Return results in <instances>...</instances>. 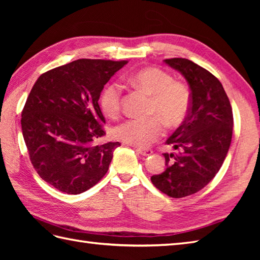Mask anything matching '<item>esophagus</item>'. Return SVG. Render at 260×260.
Instances as JSON below:
<instances>
[{
    "mask_svg": "<svg viewBox=\"0 0 260 260\" xmlns=\"http://www.w3.org/2000/svg\"><path fill=\"white\" fill-rule=\"evenodd\" d=\"M135 150V152L136 153H139V154H141V155H143V156H148V155H151V154L153 153L151 150H143V148H134Z\"/></svg>",
    "mask_w": 260,
    "mask_h": 260,
    "instance_id": "34e87169",
    "label": "esophagus"
}]
</instances>
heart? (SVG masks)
<instances>
[{
	"instance_id": "b5f03b06",
	"label": "heart",
	"mask_w": 260,
	"mask_h": 260,
	"mask_svg": "<svg viewBox=\"0 0 260 260\" xmlns=\"http://www.w3.org/2000/svg\"><path fill=\"white\" fill-rule=\"evenodd\" d=\"M125 80L151 97L147 119H128L116 126L113 134L116 140L127 144L146 147L164 134V124L176 128L186 119L191 108V92L185 84L173 80L167 71L147 67L128 75ZM99 105L103 113L110 118L118 116L121 108V87L115 82L105 86Z\"/></svg>"
}]
</instances>
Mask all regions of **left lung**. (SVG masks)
Returning a JSON list of instances; mask_svg holds the SVG:
<instances>
[{
	"mask_svg": "<svg viewBox=\"0 0 260 260\" xmlns=\"http://www.w3.org/2000/svg\"><path fill=\"white\" fill-rule=\"evenodd\" d=\"M164 62L189 84L191 108L167 141L175 150L163 154L167 169L151 181L167 196L184 198L203 189L219 172L230 147L234 116L221 82L211 73L184 58Z\"/></svg>",
	"mask_w": 260,
	"mask_h": 260,
	"instance_id": "obj_1",
	"label": "left lung"
}]
</instances>
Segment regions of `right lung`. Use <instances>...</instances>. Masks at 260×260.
Returning <instances> with one entry per match:
<instances>
[{
  "label": "right lung",
  "instance_id": "add662e5",
  "mask_svg": "<svg viewBox=\"0 0 260 260\" xmlns=\"http://www.w3.org/2000/svg\"><path fill=\"white\" fill-rule=\"evenodd\" d=\"M127 61L78 59L39 77L22 110V134L37 173L68 194L90 189L107 173L119 142L103 137L98 105L104 86Z\"/></svg>",
  "mask_w": 260,
  "mask_h": 260
}]
</instances>
